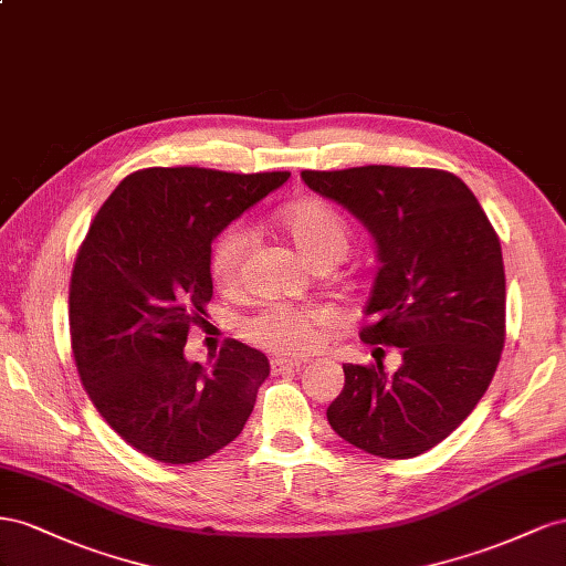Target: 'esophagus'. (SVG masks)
Wrapping results in <instances>:
<instances>
[{"mask_svg": "<svg viewBox=\"0 0 566 566\" xmlns=\"http://www.w3.org/2000/svg\"><path fill=\"white\" fill-rule=\"evenodd\" d=\"M270 367H272V373H289V369H301L303 363L294 360V358H282V355H274V358L270 360Z\"/></svg>", "mask_w": 566, "mask_h": 566, "instance_id": "1", "label": "esophagus"}]
</instances>
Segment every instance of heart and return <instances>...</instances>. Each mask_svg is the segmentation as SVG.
Wrapping results in <instances>:
<instances>
[{"mask_svg": "<svg viewBox=\"0 0 566 566\" xmlns=\"http://www.w3.org/2000/svg\"><path fill=\"white\" fill-rule=\"evenodd\" d=\"M282 228L311 265L325 261L338 265L350 247V234L344 218L322 201H303L286 208L282 213ZM249 244L251 232L244 224H232L230 230L220 234L211 251V277L216 286L234 289L239 284ZM325 322L327 315L322 311L272 303L241 322V334L251 344L268 350L305 353L315 346L317 327L325 325Z\"/></svg>", "mask_w": 566, "mask_h": 566, "instance_id": "1", "label": "heart"}]
</instances>
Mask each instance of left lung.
Listing matches in <instances>:
<instances>
[{
    "instance_id": "obj_1",
    "label": "left lung",
    "mask_w": 566,
    "mask_h": 566,
    "mask_svg": "<svg viewBox=\"0 0 566 566\" xmlns=\"http://www.w3.org/2000/svg\"><path fill=\"white\" fill-rule=\"evenodd\" d=\"M373 234L379 272L365 305V344L396 346L402 365H344L332 429L386 460L427 453L453 433L481 396L505 344L500 239L460 177L433 168L363 166L303 170Z\"/></svg>"
}]
</instances>
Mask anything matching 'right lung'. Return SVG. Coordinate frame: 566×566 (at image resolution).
Segmentation results:
<instances>
[{
  "label": "right lung",
  "instance_id": "1",
  "mask_svg": "<svg viewBox=\"0 0 566 566\" xmlns=\"http://www.w3.org/2000/svg\"><path fill=\"white\" fill-rule=\"evenodd\" d=\"M289 175L147 168L94 216L71 277L73 355L94 408L139 453L199 462L251 417L265 353L232 342L201 365L185 344L213 296L216 237Z\"/></svg>",
  "mask_w": 566,
  "mask_h": 566
}]
</instances>
